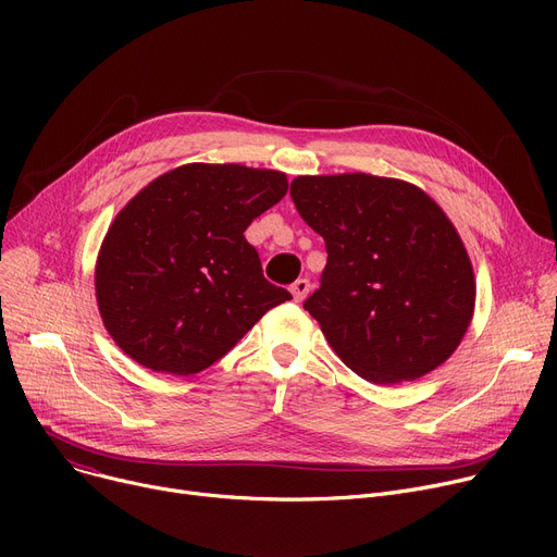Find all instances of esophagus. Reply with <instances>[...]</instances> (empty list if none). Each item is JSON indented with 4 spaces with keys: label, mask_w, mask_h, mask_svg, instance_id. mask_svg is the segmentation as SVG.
<instances>
[{
    "label": "esophagus",
    "mask_w": 557,
    "mask_h": 557,
    "mask_svg": "<svg viewBox=\"0 0 557 557\" xmlns=\"http://www.w3.org/2000/svg\"><path fill=\"white\" fill-rule=\"evenodd\" d=\"M309 290H311V282L307 277H300V280H296L294 284H290V294H294L296 302H302L307 298Z\"/></svg>",
    "instance_id": "34e87169"
}]
</instances>
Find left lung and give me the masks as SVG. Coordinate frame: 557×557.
Returning <instances> with one entry per match:
<instances>
[{
    "mask_svg": "<svg viewBox=\"0 0 557 557\" xmlns=\"http://www.w3.org/2000/svg\"><path fill=\"white\" fill-rule=\"evenodd\" d=\"M290 198L327 246L305 309L341 361L382 386L443 366L472 323L476 282L441 205L370 173L298 175Z\"/></svg>",
    "mask_w": 557,
    "mask_h": 557,
    "instance_id": "left-lung-1",
    "label": "left lung"
}]
</instances>
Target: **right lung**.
Listing matches in <instances>:
<instances>
[{
	"instance_id": "1",
	"label": "right lung",
	"mask_w": 557,
	"mask_h": 557,
	"mask_svg": "<svg viewBox=\"0 0 557 557\" xmlns=\"http://www.w3.org/2000/svg\"><path fill=\"white\" fill-rule=\"evenodd\" d=\"M288 189L286 175L244 164H183L114 216L95 288L112 341L139 366L189 376L290 300L261 273L246 227Z\"/></svg>"
}]
</instances>
